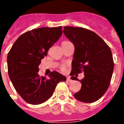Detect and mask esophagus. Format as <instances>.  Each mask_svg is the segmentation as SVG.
I'll return each mask as SVG.
<instances>
[{
	"label": "esophagus",
	"instance_id": "1",
	"mask_svg": "<svg viewBox=\"0 0 124 124\" xmlns=\"http://www.w3.org/2000/svg\"><path fill=\"white\" fill-rule=\"evenodd\" d=\"M67 79L68 81H69V82H70V81H72L71 79V78H70V76H67Z\"/></svg>",
	"mask_w": 124,
	"mask_h": 124
}]
</instances>
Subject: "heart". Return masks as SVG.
<instances>
[{
	"label": "heart",
	"mask_w": 124,
	"mask_h": 124,
	"mask_svg": "<svg viewBox=\"0 0 124 124\" xmlns=\"http://www.w3.org/2000/svg\"><path fill=\"white\" fill-rule=\"evenodd\" d=\"M61 71H63V72H65L66 71V65H62L61 67Z\"/></svg>",
	"instance_id": "1"
}]
</instances>
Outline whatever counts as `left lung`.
I'll return each instance as SVG.
<instances>
[{
  "label": "left lung",
  "mask_w": 124,
  "mask_h": 124,
  "mask_svg": "<svg viewBox=\"0 0 124 124\" xmlns=\"http://www.w3.org/2000/svg\"><path fill=\"white\" fill-rule=\"evenodd\" d=\"M63 32L75 46L71 79L81 83V90L74 97L84 103L94 102L105 94L110 84L114 70L110 48L95 32L83 27L66 26ZM82 71L85 78L79 80L75 76Z\"/></svg>",
  "instance_id": "1"
}]
</instances>
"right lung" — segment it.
<instances>
[{"label":"right lung","mask_w":124,"mask_h":124,"mask_svg":"<svg viewBox=\"0 0 124 124\" xmlns=\"http://www.w3.org/2000/svg\"><path fill=\"white\" fill-rule=\"evenodd\" d=\"M62 34V27H41L23 33L7 55L8 73L16 92L27 103L39 105L53 95L57 84L67 80L56 71L48 78L38 74L41 60Z\"/></svg>","instance_id":"obj_1"}]
</instances>
